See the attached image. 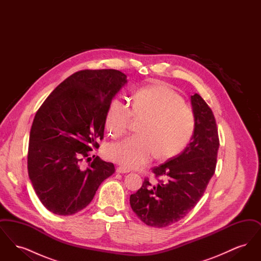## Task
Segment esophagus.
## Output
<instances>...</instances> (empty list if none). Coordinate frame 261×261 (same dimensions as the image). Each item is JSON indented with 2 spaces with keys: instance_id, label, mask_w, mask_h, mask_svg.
I'll list each match as a JSON object with an SVG mask.
<instances>
[{
  "instance_id": "obj_1",
  "label": "esophagus",
  "mask_w": 261,
  "mask_h": 261,
  "mask_svg": "<svg viewBox=\"0 0 261 261\" xmlns=\"http://www.w3.org/2000/svg\"><path fill=\"white\" fill-rule=\"evenodd\" d=\"M116 172L117 173H129L130 172V170L129 169H127V168H125L123 166H118V167H116Z\"/></svg>"
}]
</instances>
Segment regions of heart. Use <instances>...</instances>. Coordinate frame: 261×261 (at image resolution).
<instances>
[{"instance_id":"b5f03b06","label":"heart","mask_w":261,"mask_h":261,"mask_svg":"<svg viewBox=\"0 0 261 261\" xmlns=\"http://www.w3.org/2000/svg\"><path fill=\"white\" fill-rule=\"evenodd\" d=\"M132 118L141 120L138 136L128 137L106 148L108 160L132 169L151 160H165L186 146L194 128V114L181 96L162 83L137 92L129 110L113 100L106 116V128L112 137L123 135Z\"/></svg>"}]
</instances>
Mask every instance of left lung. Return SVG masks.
Returning <instances> with one entry per match:
<instances>
[{"mask_svg":"<svg viewBox=\"0 0 261 261\" xmlns=\"http://www.w3.org/2000/svg\"><path fill=\"white\" fill-rule=\"evenodd\" d=\"M194 131L185 149L152 168L158 183L145 179L130 196V205L147 225L163 228L175 223L192 211L202 197L216 166L219 139L214 115L199 94L191 96Z\"/></svg>","mask_w":261,"mask_h":261,"instance_id":"obj_1","label":"left lung"}]
</instances>
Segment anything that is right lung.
I'll list each match as a JSON object with an SVG mask.
<instances>
[{"instance_id":"obj_1","label":"right lung","mask_w":261,"mask_h":261,"mask_svg":"<svg viewBox=\"0 0 261 261\" xmlns=\"http://www.w3.org/2000/svg\"><path fill=\"white\" fill-rule=\"evenodd\" d=\"M125 84L127 76L119 70H81L62 82L38 110L29 137L28 175L50 212L65 216L82 211L114 173L112 162L99 156L86 169L81 162L92 148H99L108 110Z\"/></svg>"}]
</instances>
